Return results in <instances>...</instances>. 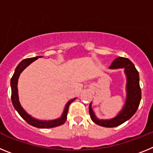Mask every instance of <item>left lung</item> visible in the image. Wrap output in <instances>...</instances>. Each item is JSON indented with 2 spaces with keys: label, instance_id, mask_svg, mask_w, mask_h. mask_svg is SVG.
<instances>
[{
  "label": "left lung",
  "instance_id": "left-lung-1",
  "mask_svg": "<svg viewBox=\"0 0 153 153\" xmlns=\"http://www.w3.org/2000/svg\"><path fill=\"white\" fill-rule=\"evenodd\" d=\"M123 68L126 76V100L123 108L117 117L110 120H99L92 109L91 103L89 106L90 118L96 124L104 127H115L121 125L135 114L141 100V89L140 86L139 72L134 64L125 57L116 58L109 69Z\"/></svg>",
  "mask_w": 153,
  "mask_h": 153
}]
</instances>
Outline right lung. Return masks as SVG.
Returning <instances> with one entry per match:
<instances>
[{"label": "right lung", "mask_w": 153, "mask_h": 153, "mask_svg": "<svg viewBox=\"0 0 153 153\" xmlns=\"http://www.w3.org/2000/svg\"><path fill=\"white\" fill-rule=\"evenodd\" d=\"M42 57L41 56H35L33 58H27V59H24L23 60L21 63L17 65V67H16L14 74H13V76H12L11 79H10V86H11V101L13 103V106L14 109L17 111V113L20 114L21 117L24 119L28 124L33 126L36 127V128H41V129H47V128H53V127L59 126L60 125H63L66 120H67V113H68V109L70 104L75 100L76 98L70 100L64 108V110L63 112L61 117L60 118L56 119V120H39L33 118L31 116H30L27 113L23 107L21 106V103L19 102L18 98V90H17V82H18V78L20 76V74H21L23 70L26 68L27 66H29L32 62L36 60L38 58Z\"/></svg>", "instance_id": "obj_1"}]
</instances>
